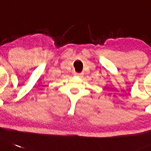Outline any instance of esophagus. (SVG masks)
Segmentation results:
<instances>
[{
  "instance_id": "esophagus-1",
  "label": "esophagus",
  "mask_w": 151,
  "mask_h": 151,
  "mask_svg": "<svg viewBox=\"0 0 151 151\" xmlns=\"http://www.w3.org/2000/svg\"><path fill=\"white\" fill-rule=\"evenodd\" d=\"M74 75L77 76V77H82L83 74H81V73H77V72H75V73H74Z\"/></svg>"
}]
</instances>
